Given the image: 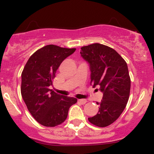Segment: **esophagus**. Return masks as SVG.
Returning a JSON list of instances; mask_svg holds the SVG:
<instances>
[{"label": "esophagus", "mask_w": 154, "mask_h": 154, "mask_svg": "<svg viewBox=\"0 0 154 154\" xmlns=\"http://www.w3.org/2000/svg\"><path fill=\"white\" fill-rule=\"evenodd\" d=\"M78 101L80 102L81 104H85V103H86L87 102V100H86V99H79Z\"/></svg>", "instance_id": "obj_1"}]
</instances>
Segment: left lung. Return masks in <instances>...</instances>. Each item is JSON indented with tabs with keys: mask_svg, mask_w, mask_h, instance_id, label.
<instances>
[{
	"mask_svg": "<svg viewBox=\"0 0 154 154\" xmlns=\"http://www.w3.org/2000/svg\"><path fill=\"white\" fill-rule=\"evenodd\" d=\"M80 54L88 61L91 83L103 93L98 112L88 120L105 127L116 122L123 112L130 92V77L125 60L113 48L94 43L81 48Z\"/></svg>",
	"mask_w": 154,
	"mask_h": 154,
	"instance_id": "8db88e82",
	"label": "left lung"
}]
</instances>
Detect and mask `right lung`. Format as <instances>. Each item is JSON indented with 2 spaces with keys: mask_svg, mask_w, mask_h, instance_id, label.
<instances>
[{
  "mask_svg": "<svg viewBox=\"0 0 154 154\" xmlns=\"http://www.w3.org/2000/svg\"><path fill=\"white\" fill-rule=\"evenodd\" d=\"M76 48L48 45L37 50L27 60L21 73V93L27 109L40 125L56 127L67 119L77 98L60 95L50 89L57 70Z\"/></svg>",
  "mask_w": 154,
  "mask_h": 154,
  "instance_id": "1",
  "label": "right lung"
}]
</instances>
